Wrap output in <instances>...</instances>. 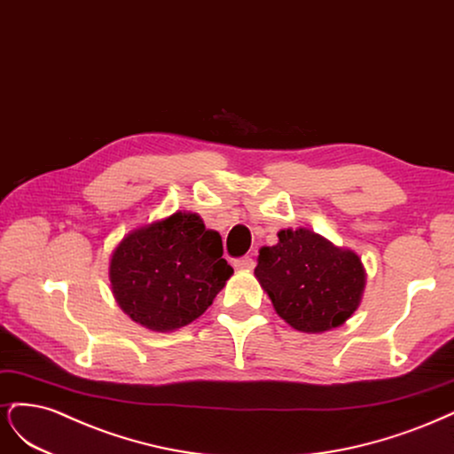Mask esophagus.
<instances>
[{
	"label": "esophagus",
	"instance_id": "1",
	"mask_svg": "<svg viewBox=\"0 0 454 454\" xmlns=\"http://www.w3.org/2000/svg\"><path fill=\"white\" fill-rule=\"evenodd\" d=\"M233 268L241 270V271H251L254 268V260L251 256L238 258V260H233Z\"/></svg>",
	"mask_w": 454,
	"mask_h": 454
}]
</instances>
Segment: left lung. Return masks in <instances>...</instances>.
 <instances>
[{
	"label": "left lung",
	"mask_w": 454,
	"mask_h": 454,
	"mask_svg": "<svg viewBox=\"0 0 454 454\" xmlns=\"http://www.w3.org/2000/svg\"><path fill=\"white\" fill-rule=\"evenodd\" d=\"M277 238L275 245L260 248L254 270L277 315L305 333L345 325L365 288L360 256L307 228H285Z\"/></svg>",
	"instance_id": "8db88e82"
}]
</instances>
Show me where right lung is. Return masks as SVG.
Listing matches in <instances>:
<instances>
[{
    "instance_id": "obj_1",
    "label": "right lung",
    "mask_w": 454,
    "mask_h": 454,
    "mask_svg": "<svg viewBox=\"0 0 454 454\" xmlns=\"http://www.w3.org/2000/svg\"><path fill=\"white\" fill-rule=\"evenodd\" d=\"M233 273L223 238L198 213L177 211L128 231L114 247L109 281L121 309L151 332L194 323Z\"/></svg>"
}]
</instances>
